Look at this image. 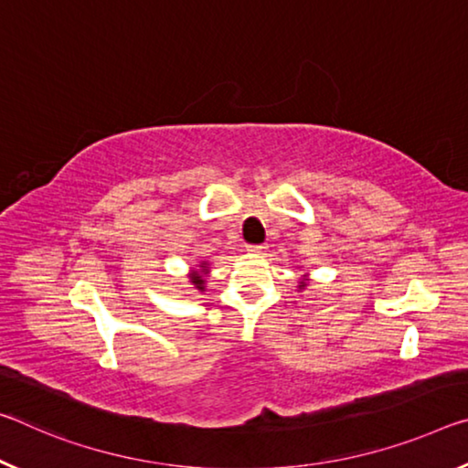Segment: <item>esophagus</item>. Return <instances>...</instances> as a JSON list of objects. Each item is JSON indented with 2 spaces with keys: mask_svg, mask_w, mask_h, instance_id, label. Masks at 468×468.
Segmentation results:
<instances>
[{
  "mask_svg": "<svg viewBox=\"0 0 468 468\" xmlns=\"http://www.w3.org/2000/svg\"><path fill=\"white\" fill-rule=\"evenodd\" d=\"M266 248H269L266 243H250V246H248V250L254 251V254H264Z\"/></svg>",
  "mask_w": 468,
  "mask_h": 468,
  "instance_id": "obj_1",
  "label": "esophagus"
}]
</instances>
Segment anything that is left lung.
I'll return each mask as SVG.
<instances>
[{"label": "left lung", "mask_w": 468, "mask_h": 468, "mask_svg": "<svg viewBox=\"0 0 468 468\" xmlns=\"http://www.w3.org/2000/svg\"><path fill=\"white\" fill-rule=\"evenodd\" d=\"M300 287H303V285H300Z\"/></svg>", "instance_id": "1"}]
</instances>
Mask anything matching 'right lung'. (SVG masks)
I'll use <instances>...</instances> for the list:
<instances>
[{"instance_id": "add662e5", "label": "right lung", "mask_w": 468, "mask_h": 468, "mask_svg": "<svg viewBox=\"0 0 468 468\" xmlns=\"http://www.w3.org/2000/svg\"><path fill=\"white\" fill-rule=\"evenodd\" d=\"M204 271H206V269H204ZM191 283L197 285V289H204V279H202V274L196 272L194 277H191Z\"/></svg>"}]
</instances>
